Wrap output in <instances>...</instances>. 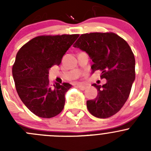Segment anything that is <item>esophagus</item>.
<instances>
[{
	"label": "esophagus",
	"mask_w": 151,
	"mask_h": 151,
	"mask_svg": "<svg viewBox=\"0 0 151 151\" xmlns=\"http://www.w3.org/2000/svg\"><path fill=\"white\" fill-rule=\"evenodd\" d=\"M77 87H78V88H80V90H83V91H84L87 88V86H85V85H77Z\"/></svg>",
	"instance_id": "34e87169"
}]
</instances>
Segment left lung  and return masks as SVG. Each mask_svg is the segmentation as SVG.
I'll return each instance as SVG.
<instances>
[{"label":"left lung","instance_id":"obj_1","mask_svg":"<svg viewBox=\"0 0 151 151\" xmlns=\"http://www.w3.org/2000/svg\"><path fill=\"white\" fill-rule=\"evenodd\" d=\"M74 47L86 52L93 62V71H101L106 84H93L96 99L87 101L88 111L99 118H107L123 107L135 80V58L127 42L112 32L82 34Z\"/></svg>","mask_w":151,"mask_h":151}]
</instances>
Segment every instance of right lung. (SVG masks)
Segmentation results:
<instances>
[{
  "mask_svg": "<svg viewBox=\"0 0 151 151\" xmlns=\"http://www.w3.org/2000/svg\"><path fill=\"white\" fill-rule=\"evenodd\" d=\"M79 34L43 35L19 49L12 75L19 98L30 112L43 118L58 115L64 107L65 94L71 85H50L49 69L61 63L63 56Z\"/></svg>",
  "mask_w": 151,
  "mask_h": 151,
  "instance_id": "1",
  "label": "right lung"
}]
</instances>
